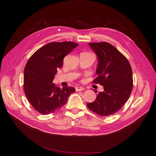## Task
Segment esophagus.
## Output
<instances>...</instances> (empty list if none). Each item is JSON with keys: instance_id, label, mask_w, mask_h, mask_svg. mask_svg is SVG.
<instances>
[{"instance_id": "obj_1", "label": "esophagus", "mask_w": 156, "mask_h": 156, "mask_svg": "<svg viewBox=\"0 0 156 156\" xmlns=\"http://www.w3.org/2000/svg\"><path fill=\"white\" fill-rule=\"evenodd\" d=\"M75 90H76V92H80V91H82V90H84V88L81 87H76L75 88Z\"/></svg>"}]
</instances>
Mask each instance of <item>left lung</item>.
<instances>
[{
    "instance_id": "1",
    "label": "left lung",
    "mask_w": 156,
    "mask_h": 156,
    "mask_svg": "<svg viewBox=\"0 0 156 156\" xmlns=\"http://www.w3.org/2000/svg\"><path fill=\"white\" fill-rule=\"evenodd\" d=\"M88 44L98 58L97 77L93 82L102 85L104 91L87 105L97 114L108 116L118 112L129 99L133 88L132 69L126 57L109 43Z\"/></svg>"
}]
</instances>
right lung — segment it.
I'll return each mask as SVG.
<instances>
[{"label": "right lung", "instance_id": "1", "mask_svg": "<svg viewBox=\"0 0 156 156\" xmlns=\"http://www.w3.org/2000/svg\"><path fill=\"white\" fill-rule=\"evenodd\" d=\"M79 44L73 42H51L40 48L28 61L24 69V92L31 105L39 113H53L67 102L75 92L73 87L60 88L53 83L57 69L64 57Z\"/></svg>", "mask_w": 156, "mask_h": 156}]
</instances>
